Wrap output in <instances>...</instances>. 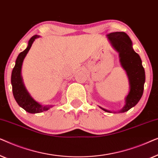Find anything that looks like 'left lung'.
Listing matches in <instances>:
<instances>
[{
    "mask_svg": "<svg viewBox=\"0 0 158 158\" xmlns=\"http://www.w3.org/2000/svg\"><path fill=\"white\" fill-rule=\"evenodd\" d=\"M112 47L119 55L121 65L127 72L129 82V92L125 98V105L118 113H124L135 106L143 94L145 73L139 55L132 48V42L129 36L122 31L110 33L107 35ZM103 111L112 113L99 106Z\"/></svg>",
    "mask_w": 158,
    "mask_h": 158,
    "instance_id": "obj_1",
    "label": "left lung"
}]
</instances>
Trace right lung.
<instances>
[{"label": "right lung", "instance_id": "1", "mask_svg": "<svg viewBox=\"0 0 158 158\" xmlns=\"http://www.w3.org/2000/svg\"><path fill=\"white\" fill-rule=\"evenodd\" d=\"M40 37V36L34 35L30 39L28 43V46L25 50L19 54L16 60V64L11 73V85L13 95L17 103L23 108L26 111L31 114H37L41 112L46 111L52 107V106L46 105L43 106L34 100L26 89L23 85L22 77H21V67L23 60L29 51L32 44L36 38Z\"/></svg>", "mask_w": 158, "mask_h": 158}]
</instances>
